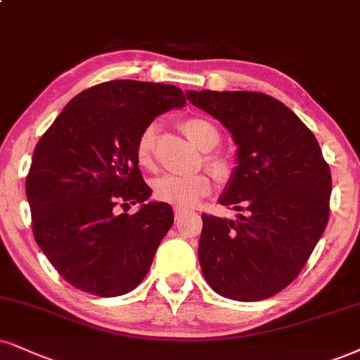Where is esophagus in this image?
Here are the masks:
<instances>
[{"mask_svg": "<svg viewBox=\"0 0 360 360\" xmlns=\"http://www.w3.org/2000/svg\"><path fill=\"white\" fill-rule=\"evenodd\" d=\"M185 215L184 208H175V220H180Z\"/></svg>", "mask_w": 360, "mask_h": 360, "instance_id": "obj_1", "label": "esophagus"}]
</instances>
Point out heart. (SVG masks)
Here are the masks:
<instances>
[{"mask_svg":"<svg viewBox=\"0 0 360 360\" xmlns=\"http://www.w3.org/2000/svg\"><path fill=\"white\" fill-rule=\"evenodd\" d=\"M181 130L188 136V140L203 152L214 150L220 143V131L214 123L205 118H187L181 123ZM157 123L146 125L139 135L135 145V157L140 167L152 168L155 143H157ZM207 170L219 181H229L232 176V165L221 155H207L203 158ZM155 198L162 203H170L179 208H192L202 198H205L212 190L210 179L205 173H198L192 176H173L165 175L158 179L153 185Z\"/></svg>","mask_w":360,"mask_h":360,"instance_id":"b5f03b06","label":"heart"}]
</instances>
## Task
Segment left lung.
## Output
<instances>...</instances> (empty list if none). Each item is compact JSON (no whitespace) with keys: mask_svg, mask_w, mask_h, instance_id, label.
I'll list each match as a JSON object with an SVG mask.
<instances>
[{"mask_svg":"<svg viewBox=\"0 0 360 360\" xmlns=\"http://www.w3.org/2000/svg\"><path fill=\"white\" fill-rule=\"evenodd\" d=\"M238 145L221 205L238 220L202 214L198 260L217 294L269 299L299 277L330 214L332 176L314 133L282 101L260 91H188Z\"/></svg>","mask_w":360,"mask_h":360,"instance_id":"8db88e82","label":"left lung"}]
</instances>
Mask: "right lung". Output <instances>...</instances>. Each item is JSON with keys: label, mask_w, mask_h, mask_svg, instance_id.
Masks as SVG:
<instances>
[{"label": "right lung", "mask_w": 360, "mask_h": 360, "mask_svg": "<svg viewBox=\"0 0 360 360\" xmlns=\"http://www.w3.org/2000/svg\"><path fill=\"white\" fill-rule=\"evenodd\" d=\"M187 103L163 83L113 79L65 106L33 152L26 197L34 240L75 288L98 297L131 292L173 225L168 203H144L136 214L118 206L143 202L135 145L146 125Z\"/></svg>", "instance_id": "right-lung-1"}]
</instances>
